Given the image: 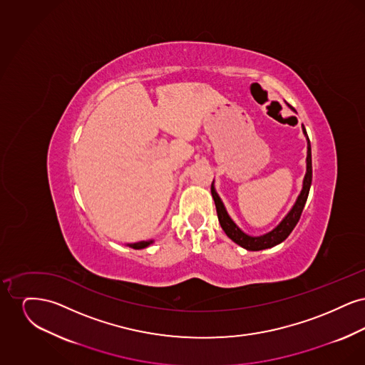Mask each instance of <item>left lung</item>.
<instances>
[{"label": "left lung", "instance_id": "obj_1", "mask_svg": "<svg viewBox=\"0 0 365 365\" xmlns=\"http://www.w3.org/2000/svg\"><path fill=\"white\" fill-rule=\"evenodd\" d=\"M294 110V109H293ZM302 131L307 137L308 140V155H307V174L304 178V183H302V190L299 192L297 201H295L293 208L290 209V212L284 216V219L279 223L278 226L275 227L272 231L260 235V237H252L245 234L240 227L237 226L232 219L228 216L226 208L219 197V194L215 190L213 182L210 186V192L212 197L215 200V205H216V212H217V217H219V223L223 228V231L226 232L227 237L230 240H232L234 242L240 246H242L243 249L246 250H252V252H257V250H262V249H269L274 247L280 242H283L290 232L294 230L297 226L302 209L305 207V202L308 200V194H309V189H311V183H312V153H311V140L308 138L307 130L302 125Z\"/></svg>", "mask_w": 365, "mask_h": 365}]
</instances>
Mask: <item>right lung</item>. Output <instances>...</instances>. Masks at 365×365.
Here are the masks:
<instances>
[{
  "mask_svg": "<svg viewBox=\"0 0 365 365\" xmlns=\"http://www.w3.org/2000/svg\"><path fill=\"white\" fill-rule=\"evenodd\" d=\"M150 243H153V241H140V242L137 243H128V246L133 247V249H143V247H148Z\"/></svg>",
  "mask_w": 365,
  "mask_h": 365,
  "instance_id": "1",
  "label": "right lung"
}]
</instances>
